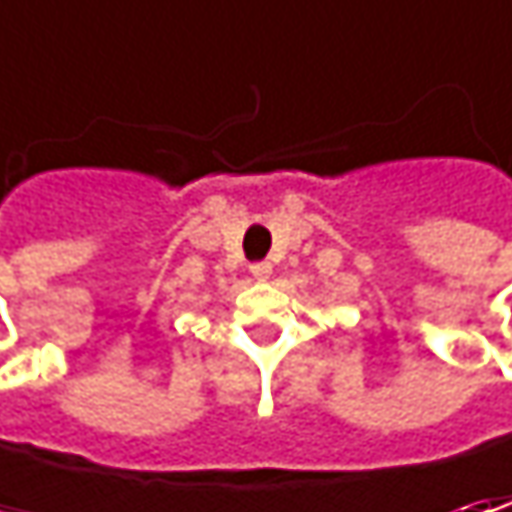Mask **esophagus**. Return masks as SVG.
Instances as JSON below:
<instances>
[{
  "instance_id": "esophagus-1",
  "label": "esophagus",
  "mask_w": 512,
  "mask_h": 512,
  "mask_svg": "<svg viewBox=\"0 0 512 512\" xmlns=\"http://www.w3.org/2000/svg\"><path fill=\"white\" fill-rule=\"evenodd\" d=\"M250 273H253V279L267 282V279H270V273H273V267H270V262H256V265H250Z\"/></svg>"
}]
</instances>
